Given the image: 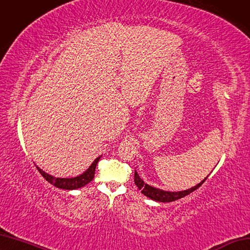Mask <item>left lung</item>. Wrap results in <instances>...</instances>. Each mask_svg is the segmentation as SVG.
Returning <instances> with one entry per match:
<instances>
[{
  "mask_svg": "<svg viewBox=\"0 0 250 250\" xmlns=\"http://www.w3.org/2000/svg\"><path fill=\"white\" fill-rule=\"evenodd\" d=\"M208 176L206 177L201 183H199L197 185H195L194 187L190 188V189H187V190L184 191H178V192H170V191H165V190H161V189L158 188H155L152 187L148 184H146L144 181L140 178L139 174L136 173V170H134V183L135 185L139 187L140 190H142V193L146 196H148L149 199L154 200V201H157V202H162V203H168V202H174L176 200L181 199V197H184L187 194L191 193L192 191L196 190L197 188H199L206 180H207Z\"/></svg>",
  "mask_w": 250,
  "mask_h": 250,
  "instance_id": "left-lung-1",
  "label": "left lung"
}]
</instances>
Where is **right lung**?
<instances>
[{"instance_id":"right-lung-1","label":"right lung","mask_w":250,"mask_h":250,"mask_svg":"<svg viewBox=\"0 0 250 250\" xmlns=\"http://www.w3.org/2000/svg\"><path fill=\"white\" fill-rule=\"evenodd\" d=\"M100 157H97L95 160H94L92 165L90 166V167L85 170L83 174L77 176V177H74V178H55L54 176H50L47 173H45V171H43L38 167H37L39 173L42 175V177L44 178L50 184H53L54 186H56L58 188L65 189V190H73V189L83 187L84 185L90 183L91 181L94 179V175H95V168H96V166H97Z\"/></svg>"}]
</instances>
